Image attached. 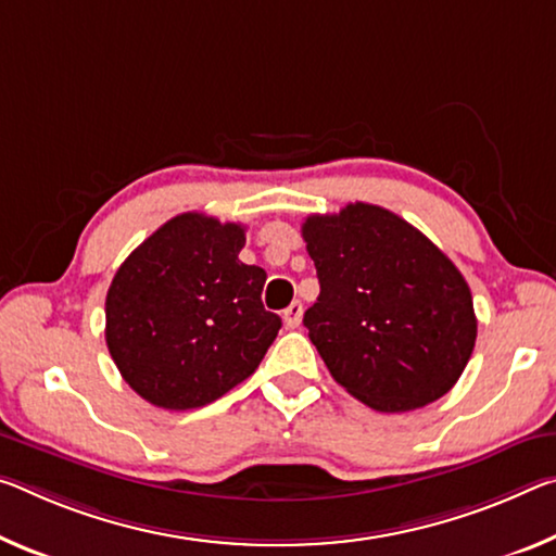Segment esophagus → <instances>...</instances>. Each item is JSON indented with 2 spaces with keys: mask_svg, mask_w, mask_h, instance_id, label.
<instances>
[{
  "mask_svg": "<svg viewBox=\"0 0 556 556\" xmlns=\"http://www.w3.org/2000/svg\"><path fill=\"white\" fill-rule=\"evenodd\" d=\"M302 316H304V306H302V302H294V304H289V306H287L285 314H281V319H285L287 329H296V326L302 324Z\"/></svg>",
  "mask_w": 556,
  "mask_h": 556,
  "instance_id": "esophagus-1",
  "label": "esophagus"
}]
</instances>
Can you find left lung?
<instances>
[{"label":"left lung","instance_id":"left-lung-1","mask_svg":"<svg viewBox=\"0 0 556 556\" xmlns=\"http://www.w3.org/2000/svg\"><path fill=\"white\" fill-rule=\"evenodd\" d=\"M302 237L321 287L304 326L333 381L381 413L416 410L451 391L478 337L460 269L368 202L309 215Z\"/></svg>","mask_w":556,"mask_h":556}]
</instances>
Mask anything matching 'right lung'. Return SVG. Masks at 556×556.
<instances>
[{"label":"right lung","mask_w":556,"mask_h":556,"mask_svg":"<svg viewBox=\"0 0 556 556\" xmlns=\"http://www.w3.org/2000/svg\"><path fill=\"white\" fill-rule=\"evenodd\" d=\"M244 227L182 213L138 244L105 294V343L140 399L165 410L217 401L257 371L281 319L267 271L240 262Z\"/></svg>","instance_id":"add662e5"}]
</instances>
